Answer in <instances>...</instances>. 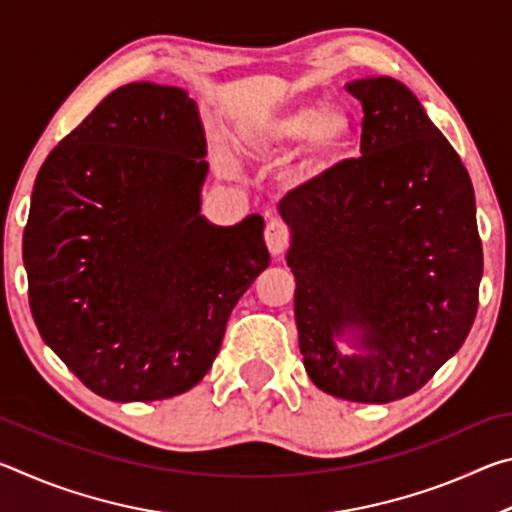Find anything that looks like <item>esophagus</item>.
<instances>
[{
    "label": "esophagus",
    "instance_id": "obj_1",
    "mask_svg": "<svg viewBox=\"0 0 512 512\" xmlns=\"http://www.w3.org/2000/svg\"><path fill=\"white\" fill-rule=\"evenodd\" d=\"M264 239H266L268 250H271V255H282L284 250H287L289 244H291L289 225L284 223L282 219H271V221L266 223Z\"/></svg>",
    "mask_w": 512,
    "mask_h": 512
}]
</instances>
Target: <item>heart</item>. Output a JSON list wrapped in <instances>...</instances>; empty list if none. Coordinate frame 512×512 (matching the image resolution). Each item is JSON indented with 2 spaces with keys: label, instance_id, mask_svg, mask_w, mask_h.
I'll return each mask as SVG.
<instances>
[{
  "label": "heart",
  "instance_id": "obj_1",
  "mask_svg": "<svg viewBox=\"0 0 512 512\" xmlns=\"http://www.w3.org/2000/svg\"><path fill=\"white\" fill-rule=\"evenodd\" d=\"M253 140L264 149L302 144V173L318 176L352 153L357 142V117L343 103L318 106L314 101H298L268 115Z\"/></svg>",
  "mask_w": 512,
  "mask_h": 512
}]
</instances>
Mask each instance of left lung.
Returning <instances> with one entry per match:
<instances>
[{
	"mask_svg": "<svg viewBox=\"0 0 512 512\" xmlns=\"http://www.w3.org/2000/svg\"><path fill=\"white\" fill-rule=\"evenodd\" d=\"M363 106L361 158L280 201L311 381L363 404L427 384L470 334L483 250L470 173L415 94L388 76L345 85ZM352 331L360 348L341 355Z\"/></svg>",
	"mask_w": 512,
	"mask_h": 512,
	"instance_id": "1",
	"label": "left lung"
}]
</instances>
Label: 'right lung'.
Listing matches in <instances>:
<instances>
[{
	"mask_svg": "<svg viewBox=\"0 0 512 512\" xmlns=\"http://www.w3.org/2000/svg\"><path fill=\"white\" fill-rule=\"evenodd\" d=\"M196 101L171 85L110 92L47 155L22 257L38 332L92 393L167 400L219 354L232 307L271 262L264 219L201 214Z\"/></svg>",
	"mask_w": 512,
	"mask_h": 512,
	"instance_id": "add662e5",
	"label": "right lung"
}]
</instances>
